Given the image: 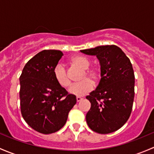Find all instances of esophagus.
<instances>
[{"label":"esophagus","mask_w":154,"mask_h":154,"mask_svg":"<svg viewBox=\"0 0 154 154\" xmlns=\"http://www.w3.org/2000/svg\"><path fill=\"white\" fill-rule=\"evenodd\" d=\"M76 100H77L78 102H79V101H80L82 100V98L80 97V96H77V97H76Z\"/></svg>","instance_id":"34e87169"}]
</instances>
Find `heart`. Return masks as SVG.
<instances>
[{"instance_id": "1", "label": "heart", "mask_w": 154, "mask_h": 154, "mask_svg": "<svg viewBox=\"0 0 154 154\" xmlns=\"http://www.w3.org/2000/svg\"><path fill=\"white\" fill-rule=\"evenodd\" d=\"M72 64L79 66L83 69L80 79L82 80L79 83L74 84L69 88V93L77 96H82L90 93L93 89V83L88 78L93 82L99 80L100 73L96 69H88L90 62L88 58L81 55H75L71 58ZM53 75L57 83L63 88H67L70 85L71 81L68 75L67 71L64 64H57L53 69Z\"/></svg>"}]
</instances>
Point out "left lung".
I'll list each match as a JSON object with an SVG mask.
<instances>
[{"label":"left lung","mask_w":154,"mask_h":154,"mask_svg":"<svg viewBox=\"0 0 154 154\" xmlns=\"http://www.w3.org/2000/svg\"><path fill=\"white\" fill-rule=\"evenodd\" d=\"M96 55L101 66V80L86 99L91 103L86 115L89 128L107 134L124 125L132 111L134 99V69L129 58L116 45L99 46L81 50Z\"/></svg>","instance_id":"1"}]
</instances>
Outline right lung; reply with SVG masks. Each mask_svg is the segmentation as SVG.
<instances>
[{
	"label": "right lung",
	"instance_id": "1",
	"mask_svg": "<svg viewBox=\"0 0 154 154\" xmlns=\"http://www.w3.org/2000/svg\"><path fill=\"white\" fill-rule=\"evenodd\" d=\"M62 55L60 50H43L26 63L20 76L22 116L41 134H53L63 128L76 103L75 95L69 94L54 78L53 69Z\"/></svg>",
	"mask_w": 154,
	"mask_h": 154
}]
</instances>
